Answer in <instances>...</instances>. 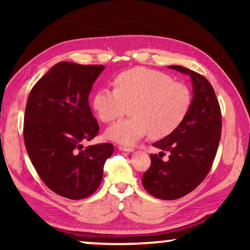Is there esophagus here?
<instances>
[{
	"mask_svg": "<svg viewBox=\"0 0 250 250\" xmlns=\"http://www.w3.org/2000/svg\"><path fill=\"white\" fill-rule=\"evenodd\" d=\"M119 150H121V151H125V152H132L134 149H133V147H130V146H119Z\"/></svg>",
	"mask_w": 250,
	"mask_h": 250,
	"instance_id": "1",
	"label": "esophagus"
}]
</instances>
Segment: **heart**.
Instances as JSON below:
<instances>
[{"instance_id": "obj_1", "label": "heart", "mask_w": 250, "mask_h": 250, "mask_svg": "<svg viewBox=\"0 0 250 250\" xmlns=\"http://www.w3.org/2000/svg\"><path fill=\"white\" fill-rule=\"evenodd\" d=\"M113 84L115 89L96 92L92 107L105 124L119 119L130 107L132 117L105 132L110 140L121 145H133L146 133L152 139L167 137L182 125L191 108L188 87L162 71L134 67L118 74Z\"/></svg>"}]
</instances>
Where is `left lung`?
I'll return each instance as SVG.
<instances>
[{"instance_id":"1","label":"left lung","mask_w":250,"mask_h":250,"mask_svg":"<svg viewBox=\"0 0 250 250\" xmlns=\"http://www.w3.org/2000/svg\"><path fill=\"white\" fill-rule=\"evenodd\" d=\"M189 75L193 99L188 116L174 132L153 146L162 150L151 154V166L143 174L146 191L160 200H177L192 192L210 171L222 134V113L210 83L204 76L182 66H170ZM166 150L169 160L163 161Z\"/></svg>"}]
</instances>
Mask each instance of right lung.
Instances as JSON below:
<instances>
[{
  "label": "right lung",
  "mask_w": 250,
  "mask_h": 250,
  "mask_svg": "<svg viewBox=\"0 0 250 250\" xmlns=\"http://www.w3.org/2000/svg\"><path fill=\"white\" fill-rule=\"evenodd\" d=\"M103 65L61 62L29 92L23 137L37 174L49 189L70 200H83L99 188L111 143L83 147L99 132L89 94Z\"/></svg>",
  "instance_id": "right-lung-1"
}]
</instances>
